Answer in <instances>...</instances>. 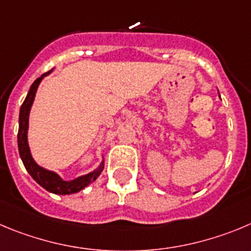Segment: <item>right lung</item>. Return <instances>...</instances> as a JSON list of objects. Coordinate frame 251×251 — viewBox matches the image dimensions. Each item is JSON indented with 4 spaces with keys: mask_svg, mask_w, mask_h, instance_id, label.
Instances as JSON below:
<instances>
[{
    "mask_svg": "<svg viewBox=\"0 0 251 251\" xmlns=\"http://www.w3.org/2000/svg\"><path fill=\"white\" fill-rule=\"evenodd\" d=\"M53 70V69H51ZM50 70V72H51ZM50 72L44 73L43 75L39 76L38 79L34 80V83L30 85L29 91H28L27 97H25V101H23L22 106L20 110V127H18V151H20L21 160H22L23 165H25L27 172L32 176V178L37 182L41 187L47 189L50 193L54 194H72L76 193V192L81 191L89 184L93 183L95 179L100 176V173L104 170V160L101 161L100 166L93 171V172L88 173V175L80 176L76 178L72 179V181H64L60 178V176L57 175L53 171L46 170V168L41 167L36 161L32 157L30 153L29 145H28V121H29V111L32 104L34 101V97H36L37 89H38L39 84H41L42 79L47 76Z\"/></svg>",
    "mask_w": 251,
    "mask_h": 251,
    "instance_id": "1",
    "label": "right lung"
}]
</instances>
